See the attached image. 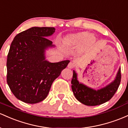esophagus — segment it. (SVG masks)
Here are the masks:
<instances>
[{"label":"esophagus","instance_id":"esophagus-1","mask_svg":"<svg viewBox=\"0 0 128 128\" xmlns=\"http://www.w3.org/2000/svg\"><path fill=\"white\" fill-rule=\"evenodd\" d=\"M74 64L73 62H70V64H68V68H70V69H72V68H74Z\"/></svg>","mask_w":128,"mask_h":128}]
</instances>
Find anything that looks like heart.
<instances>
[{"instance_id":"heart-1","label":"heart","mask_w":128,"mask_h":128,"mask_svg":"<svg viewBox=\"0 0 128 128\" xmlns=\"http://www.w3.org/2000/svg\"><path fill=\"white\" fill-rule=\"evenodd\" d=\"M95 41V37L86 32L68 34L64 38V45L65 46L83 48Z\"/></svg>"}]
</instances>
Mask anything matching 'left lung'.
<instances>
[{
	"label": "left lung",
	"instance_id": "8db88e82",
	"mask_svg": "<svg viewBox=\"0 0 128 128\" xmlns=\"http://www.w3.org/2000/svg\"><path fill=\"white\" fill-rule=\"evenodd\" d=\"M121 80V70L119 68L114 79L105 86L95 90L78 80L77 73L73 70L71 88L76 98L87 106H96L109 101L117 91Z\"/></svg>",
	"mask_w": 128,
	"mask_h": 128
}]
</instances>
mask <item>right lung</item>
Returning a JSON list of instances; mask_svg holds the SVG:
<instances>
[{"mask_svg":"<svg viewBox=\"0 0 128 128\" xmlns=\"http://www.w3.org/2000/svg\"><path fill=\"white\" fill-rule=\"evenodd\" d=\"M53 27H32L16 35L7 57V83L17 98L34 104L48 96L53 82L68 66L70 60L51 63L46 52L55 48L46 37Z\"/></svg>","mask_w":128,"mask_h":128,"instance_id":"right-lung-1","label":"right lung"}]
</instances>
